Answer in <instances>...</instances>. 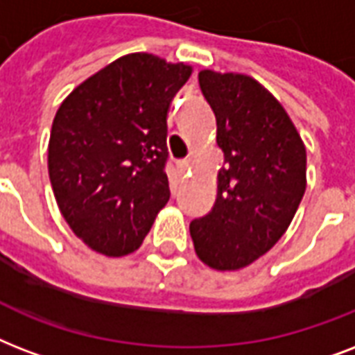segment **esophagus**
I'll use <instances>...</instances> for the list:
<instances>
[{"instance_id": "esophagus-1", "label": "esophagus", "mask_w": 355, "mask_h": 355, "mask_svg": "<svg viewBox=\"0 0 355 355\" xmlns=\"http://www.w3.org/2000/svg\"><path fill=\"white\" fill-rule=\"evenodd\" d=\"M191 166H192L191 161H181V163H178V168H180L181 174H187V172H191Z\"/></svg>"}]
</instances>
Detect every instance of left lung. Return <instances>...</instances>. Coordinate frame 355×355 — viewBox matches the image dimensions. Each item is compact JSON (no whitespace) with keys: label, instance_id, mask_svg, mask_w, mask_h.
Segmentation results:
<instances>
[{"label":"left lung","instance_id":"1","mask_svg":"<svg viewBox=\"0 0 355 355\" xmlns=\"http://www.w3.org/2000/svg\"><path fill=\"white\" fill-rule=\"evenodd\" d=\"M200 89L216 116L224 166L209 215L191 222L196 255L239 270L287 232L306 192V146L283 105L244 73L202 70Z\"/></svg>","mask_w":355,"mask_h":355}]
</instances>
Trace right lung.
<instances>
[{
    "label": "right lung",
    "mask_w": 355,
    "mask_h": 355,
    "mask_svg": "<svg viewBox=\"0 0 355 355\" xmlns=\"http://www.w3.org/2000/svg\"><path fill=\"white\" fill-rule=\"evenodd\" d=\"M191 73L185 62L129 53L60 103L49 135V181L68 226L98 254L135 252L168 202L166 116Z\"/></svg>",
    "instance_id": "right-lung-1"
}]
</instances>
